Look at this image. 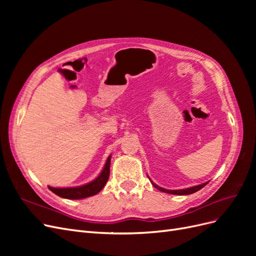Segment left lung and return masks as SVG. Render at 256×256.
<instances>
[{
    "mask_svg": "<svg viewBox=\"0 0 256 256\" xmlns=\"http://www.w3.org/2000/svg\"><path fill=\"white\" fill-rule=\"evenodd\" d=\"M152 182V180H150ZM152 186L154 188H157L159 191H162V192H166V193H170V194H176V196H187V194H192V193H194L196 191H198L200 189H202L203 187H205V186L207 184V182H204V184H198V186H194V187H191V188H186V189H180V190H168V189H164V188H161L159 187V186H157L156 184H154L152 182Z\"/></svg>",
    "mask_w": 256,
    "mask_h": 256,
    "instance_id": "obj_1",
    "label": "left lung"
}]
</instances>
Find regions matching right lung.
<instances>
[{
    "label": "right lung",
    "mask_w": 256,
    "mask_h": 256,
    "mask_svg": "<svg viewBox=\"0 0 256 256\" xmlns=\"http://www.w3.org/2000/svg\"><path fill=\"white\" fill-rule=\"evenodd\" d=\"M110 164H111V156L108 157L102 173H100L94 180L88 184L78 186V187H70V188H53L49 186V189L53 193H56V196L64 198H69V200H81V198L95 196L98 192L102 190L108 180H109Z\"/></svg>",
    "instance_id": "right-lung-1"
}]
</instances>
